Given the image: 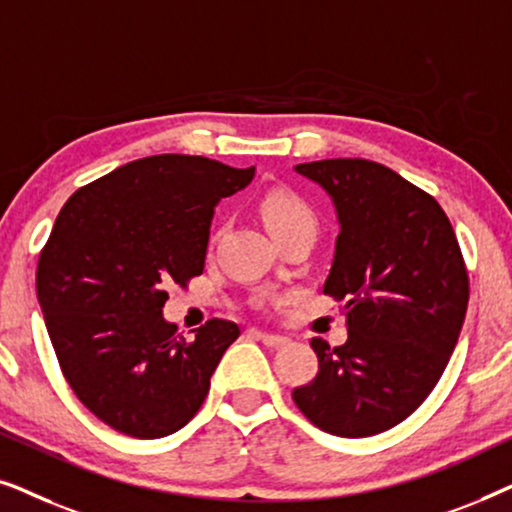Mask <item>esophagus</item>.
Listing matches in <instances>:
<instances>
[{"label": "esophagus", "mask_w": 512, "mask_h": 512, "mask_svg": "<svg viewBox=\"0 0 512 512\" xmlns=\"http://www.w3.org/2000/svg\"><path fill=\"white\" fill-rule=\"evenodd\" d=\"M256 335L258 340L263 342L265 347H282V345H286V342H289V338H284V335H275V333H261V331H251Z\"/></svg>", "instance_id": "obj_1"}]
</instances>
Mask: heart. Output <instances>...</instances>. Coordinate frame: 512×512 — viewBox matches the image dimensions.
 Here are the masks:
<instances>
[{"label":"heart","mask_w":512,"mask_h":512,"mask_svg":"<svg viewBox=\"0 0 512 512\" xmlns=\"http://www.w3.org/2000/svg\"><path fill=\"white\" fill-rule=\"evenodd\" d=\"M261 212L275 237L293 233V230L300 228H319V216L310 202L303 195L286 191V188H277V191L265 195L261 202Z\"/></svg>","instance_id":"b5f03b06"}]
</instances>
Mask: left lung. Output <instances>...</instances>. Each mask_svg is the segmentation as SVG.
<instances>
[{
	"mask_svg": "<svg viewBox=\"0 0 512 512\" xmlns=\"http://www.w3.org/2000/svg\"><path fill=\"white\" fill-rule=\"evenodd\" d=\"M338 209L340 235L324 293L347 317L345 345L312 338L319 370L293 403L321 431L366 438L410 417L436 387L459 340L468 270L443 207L366 158L296 165Z\"/></svg>",
	"mask_w": 512,
	"mask_h": 512,
	"instance_id": "obj_1",
	"label": "left lung"
}]
</instances>
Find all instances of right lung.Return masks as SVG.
<instances>
[{"label":"right lung","mask_w":512,"mask_h":512,"mask_svg":"<svg viewBox=\"0 0 512 512\" xmlns=\"http://www.w3.org/2000/svg\"><path fill=\"white\" fill-rule=\"evenodd\" d=\"M251 179L254 167L163 153L104 174L60 209L37 298L67 384L111 429L163 438L200 410L240 328L209 319L181 338L163 319L165 289L202 275L214 205Z\"/></svg>","instance_id":"1"}]
</instances>
